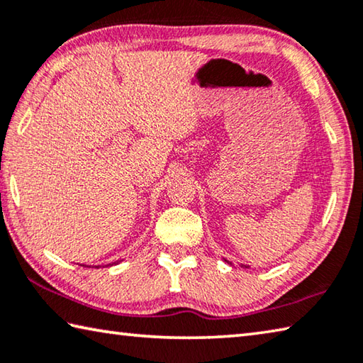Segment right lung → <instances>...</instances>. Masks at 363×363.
Wrapping results in <instances>:
<instances>
[{"instance_id": "obj_1", "label": "right lung", "mask_w": 363, "mask_h": 363, "mask_svg": "<svg viewBox=\"0 0 363 363\" xmlns=\"http://www.w3.org/2000/svg\"><path fill=\"white\" fill-rule=\"evenodd\" d=\"M82 267H84V265H82Z\"/></svg>"}]
</instances>
